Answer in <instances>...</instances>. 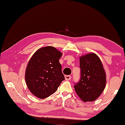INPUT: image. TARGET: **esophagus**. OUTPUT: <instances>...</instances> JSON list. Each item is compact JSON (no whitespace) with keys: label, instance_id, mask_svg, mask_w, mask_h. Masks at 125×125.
Wrapping results in <instances>:
<instances>
[{"label":"esophagus","instance_id":"1","mask_svg":"<svg viewBox=\"0 0 125 125\" xmlns=\"http://www.w3.org/2000/svg\"><path fill=\"white\" fill-rule=\"evenodd\" d=\"M71 78V76H69V75H68V76H65V79L66 80H70Z\"/></svg>","mask_w":125,"mask_h":125}]
</instances>
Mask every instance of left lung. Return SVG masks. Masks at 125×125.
I'll use <instances>...</instances> for the list:
<instances>
[{
    "instance_id": "left-lung-1",
    "label": "left lung",
    "mask_w": 125,
    "mask_h": 125,
    "mask_svg": "<svg viewBox=\"0 0 125 125\" xmlns=\"http://www.w3.org/2000/svg\"><path fill=\"white\" fill-rule=\"evenodd\" d=\"M79 61L81 77L74 86L75 91L83 102H93L105 89V71L100 57L94 53L81 56Z\"/></svg>"
}]
</instances>
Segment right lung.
Here are the masks:
<instances>
[{"instance_id":"add662e5","label":"right lung","mask_w":125,"mask_h":125,"mask_svg":"<svg viewBox=\"0 0 125 125\" xmlns=\"http://www.w3.org/2000/svg\"><path fill=\"white\" fill-rule=\"evenodd\" d=\"M62 53L52 46L40 48L29 61L25 72L28 89L34 96L44 99L55 92L65 79L59 59Z\"/></svg>"}]
</instances>
